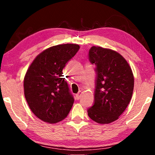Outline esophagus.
<instances>
[{"label":"esophagus","instance_id":"1","mask_svg":"<svg viewBox=\"0 0 155 155\" xmlns=\"http://www.w3.org/2000/svg\"><path fill=\"white\" fill-rule=\"evenodd\" d=\"M82 93H83L82 91H78V93L77 94V95H76V98H77V100H79V99H80L81 95H82Z\"/></svg>","mask_w":155,"mask_h":155}]
</instances>
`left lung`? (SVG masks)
Instances as JSON below:
<instances>
[{"label":"left lung","instance_id":"1","mask_svg":"<svg viewBox=\"0 0 155 155\" xmlns=\"http://www.w3.org/2000/svg\"><path fill=\"white\" fill-rule=\"evenodd\" d=\"M89 59L96 65V78L94 103L87 114L97 123L109 124L118 119L132 98V70L118 52L100 46L90 49Z\"/></svg>","mask_w":155,"mask_h":155}]
</instances>
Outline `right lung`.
Wrapping results in <instances>:
<instances>
[{
    "label": "right lung",
    "instance_id": "right-lung-1",
    "mask_svg": "<svg viewBox=\"0 0 155 155\" xmlns=\"http://www.w3.org/2000/svg\"><path fill=\"white\" fill-rule=\"evenodd\" d=\"M79 48L74 44L50 47L36 57L26 73L25 98L31 111L44 122L61 121L72 109L74 99L63 69Z\"/></svg>",
    "mask_w": 155,
    "mask_h": 155
}]
</instances>
